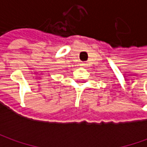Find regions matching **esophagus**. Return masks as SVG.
Returning <instances> with one entry per match:
<instances>
[{
	"label": "esophagus",
	"instance_id": "esophagus-1",
	"mask_svg": "<svg viewBox=\"0 0 147 147\" xmlns=\"http://www.w3.org/2000/svg\"><path fill=\"white\" fill-rule=\"evenodd\" d=\"M86 65H87V64H86V63H82V66H83V67H86Z\"/></svg>",
	"mask_w": 147,
	"mask_h": 147
}]
</instances>
